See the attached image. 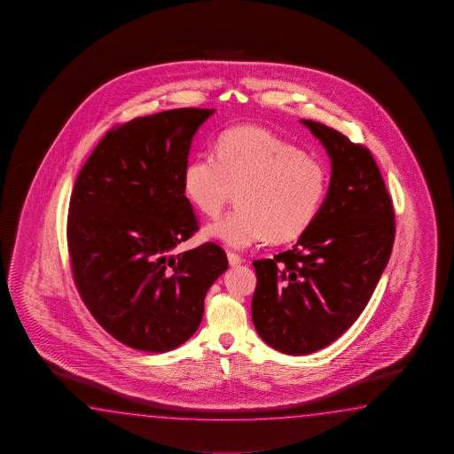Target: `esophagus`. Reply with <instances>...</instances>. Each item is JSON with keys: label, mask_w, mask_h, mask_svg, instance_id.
Here are the masks:
<instances>
[{"label": "esophagus", "mask_w": 454, "mask_h": 454, "mask_svg": "<svg viewBox=\"0 0 454 454\" xmlns=\"http://www.w3.org/2000/svg\"><path fill=\"white\" fill-rule=\"evenodd\" d=\"M227 259H229V263H231V267H237V265H239V263L243 262V259L239 257V254L235 253H227Z\"/></svg>", "instance_id": "34e87169"}]
</instances>
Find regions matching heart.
<instances>
[{"label": "heart", "mask_w": 454, "mask_h": 454, "mask_svg": "<svg viewBox=\"0 0 454 454\" xmlns=\"http://www.w3.org/2000/svg\"><path fill=\"white\" fill-rule=\"evenodd\" d=\"M183 184L193 207L209 217L239 189V207L207 225L205 237L245 249L265 239L287 243L301 237L323 205L327 171L271 131L235 127L217 138L215 154L187 163Z\"/></svg>", "instance_id": "heart-1"}]
</instances>
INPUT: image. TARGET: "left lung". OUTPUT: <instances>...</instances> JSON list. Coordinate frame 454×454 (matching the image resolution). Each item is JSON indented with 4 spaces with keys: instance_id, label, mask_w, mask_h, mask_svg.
I'll return each mask as SVG.
<instances>
[{
    "instance_id": "obj_1",
    "label": "left lung",
    "mask_w": 454,
    "mask_h": 454,
    "mask_svg": "<svg viewBox=\"0 0 454 454\" xmlns=\"http://www.w3.org/2000/svg\"><path fill=\"white\" fill-rule=\"evenodd\" d=\"M331 157L323 207L293 249L254 261V327L267 345L315 353L345 333L367 307L391 257V197L367 147L305 121Z\"/></svg>"
}]
</instances>
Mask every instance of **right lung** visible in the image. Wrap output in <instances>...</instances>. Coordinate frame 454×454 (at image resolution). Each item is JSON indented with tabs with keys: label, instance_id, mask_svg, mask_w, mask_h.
Masks as SVG:
<instances>
[{
	"label": "right lung",
	"instance_id": "add662e5",
	"mask_svg": "<svg viewBox=\"0 0 454 454\" xmlns=\"http://www.w3.org/2000/svg\"><path fill=\"white\" fill-rule=\"evenodd\" d=\"M215 109L137 117L103 137L69 200V259L97 323L133 349L165 353L191 339L207 289L229 267L215 243L173 254L199 231L184 195L193 135Z\"/></svg>",
	"mask_w": 454,
	"mask_h": 454
}]
</instances>
